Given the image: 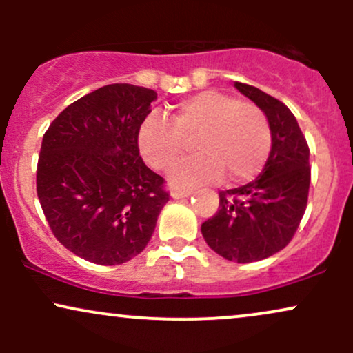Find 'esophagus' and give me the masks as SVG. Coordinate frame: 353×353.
<instances>
[{
  "instance_id": "esophagus-1",
  "label": "esophagus",
  "mask_w": 353,
  "mask_h": 353,
  "mask_svg": "<svg viewBox=\"0 0 353 353\" xmlns=\"http://www.w3.org/2000/svg\"><path fill=\"white\" fill-rule=\"evenodd\" d=\"M192 194V189H174L171 196L174 199H182V197H189Z\"/></svg>"
}]
</instances>
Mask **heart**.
Wrapping results in <instances>:
<instances>
[{"mask_svg":"<svg viewBox=\"0 0 353 353\" xmlns=\"http://www.w3.org/2000/svg\"><path fill=\"white\" fill-rule=\"evenodd\" d=\"M190 157L174 165V185L217 182L242 184L262 171L270 149L272 129L265 112L250 101H241L219 89L196 92L174 108L172 119L149 114L137 131L141 156L156 171H165L188 151Z\"/></svg>","mask_w":353,"mask_h":353,"instance_id":"obj_1","label":"heart"}]
</instances>
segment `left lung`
Returning a JSON list of instances; mask_svg holds the SVG:
<instances>
[{
  "label": "left lung",
  "instance_id": "left-lung-1",
  "mask_svg": "<svg viewBox=\"0 0 353 353\" xmlns=\"http://www.w3.org/2000/svg\"><path fill=\"white\" fill-rule=\"evenodd\" d=\"M269 119L272 149L257 179L219 192V210L201 225L214 252L237 264L270 257L292 241L309 199V145L282 101L244 83L234 84Z\"/></svg>",
  "mask_w": 353,
  "mask_h": 353
}]
</instances>
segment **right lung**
I'll return each instance as SVG.
<instances>
[{"mask_svg": "<svg viewBox=\"0 0 353 353\" xmlns=\"http://www.w3.org/2000/svg\"><path fill=\"white\" fill-rule=\"evenodd\" d=\"M156 91L108 84L74 101L43 136L36 190L54 237L81 259L117 265L144 250L169 201L139 156Z\"/></svg>", "mask_w": 353, "mask_h": 353, "instance_id": "right-lung-1", "label": "right lung"}]
</instances>
